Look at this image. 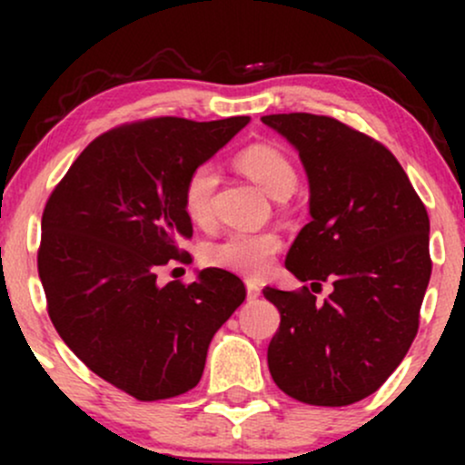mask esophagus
<instances>
[{
	"mask_svg": "<svg viewBox=\"0 0 465 465\" xmlns=\"http://www.w3.org/2000/svg\"><path fill=\"white\" fill-rule=\"evenodd\" d=\"M260 292H262V288H260L258 282L247 280V297H249V300H258Z\"/></svg>",
	"mask_w": 465,
	"mask_h": 465,
	"instance_id": "obj_1",
	"label": "esophagus"
}]
</instances>
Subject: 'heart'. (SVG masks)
Here are the masks:
<instances>
[{"label":"heart","mask_w":465,"mask_h":465,"mask_svg":"<svg viewBox=\"0 0 465 465\" xmlns=\"http://www.w3.org/2000/svg\"><path fill=\"white\" fill-rule=\"evenodd\" d=\"M240 173L247 174L273 199H286L297 185L295 165L273 143H251L233 159ZM218 177L212 165H199L183 185V210L194 225L207 227L214 221V192ZM280 251V238L271 232H233L205 251L207 262L242 275H262Z\"/></svg>","instance_id":"1"}]
</instances>
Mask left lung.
Here are the masks:
<instances>
[{"label": "left lung", "mask_w": 465, "mask_h": 465, "mask_svg": "<svg viewBox=\"0 0 465 465\" xmlns=\"http://www.w3.org/2000/svg\"><path fill=\"white\" fill-rule=\"evenodd\" d=\"M262 122L300 151L312 221L286 255L311 288H264L280 311L269 370L286 396L348 407L371 396L402 362L420 328L430 280L429 214L393 153L328 115L277 114Z\"/></svg>", "instance_id": "obj_1"}]
</instances>
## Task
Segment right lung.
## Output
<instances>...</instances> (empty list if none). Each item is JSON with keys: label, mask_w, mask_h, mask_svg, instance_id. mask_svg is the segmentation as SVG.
<instances>
[{"label": "right lung", "mask_w": 465, "mask_h": 465, "mask_svg": "<svg viewBox=\"0 0 465 465\" xmlns=\"http://www.w3.org/2000/svg\"><path fill=\"white\" fill-rule=\"evenodd\" d=\"M249 122L151 117L103 133L58 181L36 253L47 314L67 348L142 402L199 385L216 330L247 297L238 275L205 269L190 284H157L188 262V174Z\"/></svg>", "instance_id": "right-lung-1"}]
</instances>
